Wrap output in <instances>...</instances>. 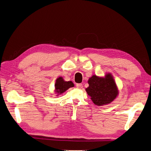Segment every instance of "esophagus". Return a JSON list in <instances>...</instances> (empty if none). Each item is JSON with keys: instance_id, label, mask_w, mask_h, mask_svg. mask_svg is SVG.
<instances>
[{"instance_id": "obj_1", "label": "esophagus", "mask_w": 151, "mask_h": 151, "mask_svg": "<svg viewBox=\"0 0 151 151\" xmlns=\"http://www.w3.org/2000/svg\"><path fill=\"white\" fill-rule=\"evenodd\" d=\"M76 87H77V88H79V89H81V88H83V84H76Z\"/></svg>"}]
</instances>
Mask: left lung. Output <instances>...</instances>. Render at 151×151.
Instances as JSON below:
<instances>
[{"mask_svg": "<svg viewBox=\"0 0 151 151\" xmlns=\"http://www.w3.org/2000/svg\"><path fill=\"white\" fill-rule=\"evenodd\" d=\"M86 91L95 105L104 106L113 101L118 95V89L113 77L110 74L105 78L93 75L88 80Z\"/></svg>", "mask_w": 151, "mask_h": 151, "instance_id": "8db88e82", "label": "left lung"}]
</instances>
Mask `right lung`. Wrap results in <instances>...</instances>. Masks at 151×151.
Instances as JSON below:
<instances>
[{
	"instance_id": "add662e5",
	"label": "right lung",
	"mask_w": 151,
	"mask_h": 151,
	"mask_svg": "<svg viewBox=\"0 0 151 151\" xmlns=\"http://www.w3.org/2000/svg\"><path fill=\"white\" fill-rule=\"evenodd\" d=\"M74 84L72 81H65L62 77L57 78L55 84V92L57 94H62L70 88L73 87Z\"/></svg>"
}]
</instances>
